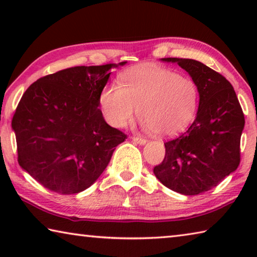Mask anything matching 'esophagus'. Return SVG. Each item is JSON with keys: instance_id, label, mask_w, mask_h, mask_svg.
Returning <instances> with one entry per match:
<instances>
[{"instance_id": "esophagus-1", "label": "esophagus", "mask_w": 257, "mask_h": 257, "mask_svg": "<svg viewBox=\"0 0 257 257\" xmlns=\"http://www.w3.org/2000/svg\"><path fill=\"white\" fill-rule=\"evenodd\" d=\"M133 141H134L135 143H137V144H139V145H145L146 143H147V141H146L145 138L139 137V136H134V137H133Z\"/></svg>"}]
</instances>
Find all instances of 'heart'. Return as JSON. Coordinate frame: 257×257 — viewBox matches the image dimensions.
I'll return each instance as SVG.
<instances>
[{
	"label": "heart",
	"instance_id": "heart-1",
	"mask_svg": "<svg viewBox=\"0 0 257 257\" xmlns=\"http://www.w3.org/2000/svg\"><path fill=\"white\" fill-rule=\"evenodd\" d=\"M121 84L111 82L99 95L104 118L115 128L132 122L137 113L147 132L173 136L196 115L197 82L163 67H137L121 75Z\"/></svg>",
	"mask_w": 257,
	"mask_h": 257
}]
</instances>
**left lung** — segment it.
<instances>
[{"mask_svg": "<svg viewBox=\"0 0 257 257\" xmlns=\"http://www.w3.org/2000/svg\"><path fill=\"white\" fill-rule=\"evenodd\" d=\"M197 82L196 119L179 137L164 143L165 156L154 175L169 189L198 195L214 188L240 162L245 118L231 84L219 72L191 59L164 58Z\"/></svg>", "mask_w": 257, "mask_h": 257, "instance_id": "8db88e82", "label": "left lung"}]
</instances>
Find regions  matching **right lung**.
I'll list each match as a JSON object with an SVG mask.
<instances>
[{
  "label": "right lung",
  "instance_id": "right-lung-1",
  "mask_svg": "<svg viewBox=\"0 0 257 257\" xmlns=\"http://www.w3.org/2000/svg\"><path fill=\"white\" fill-rule=\"evenodd\" d=\"M125 63L64 69L23 95L12 119L18 162L45 188L63 195L87 189L127 138L98 108L111 70Z\"/></svg>",
  "mask_w": 257,
  "mask_h": 257
}]
</instances>
